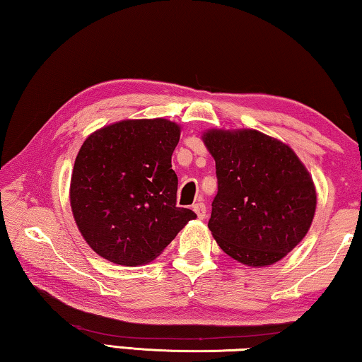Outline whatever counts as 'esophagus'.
<instances>
[{
  "label": "esophagus",
  "instance_id": "esophagus-1",
  "mask_svg": "<svg viewBox=\"0 0 362 362\" xmlns=\"http://www.w3.org/2000/svg\"><path fill=\"white\" fill-rule=\"evenodd\" d=\"M193 211L196 212L198 218L203 220L206 217V204L204 203H199V201H198V203L193 204Z\"/></svg>",
  "mask_w": 362,
  "mask_h": 362
}]
</instances>
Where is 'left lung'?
Masks as SVG:
<instances>
[{"instance_id":"left-lung-1","label":"left lung","mask_w":362,"mask_h":362,"mask_svg":"<svg viewBox=\"0 0 362 362\" xmlns=\"http://www.w3.org/2000/svg\"><path fill=\"white\" fill-rule=\"evenodd\" d=\"M218 192L209 230L243 265L279 262L303 240L316 211L313 179L289 145L255 129H209Z\"/></svg>"}]
</instances>
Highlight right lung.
<instances>
[{
	"label": "right lung",
	"instance_id": "obj_1",
	"mask_svg": "<svg viewBox=\"0 0 362 362\" xmlns=\"http://www.w3.org/2000/svg\"><path fill=\"white\" fill-rule=\"evenodd\" d=\"M180 126L124 119L97 129L78 151L70 182L73 217L94 252L116 265H145L196 214L177 207L170 158Z\"/></svg>",
	"mask_w": 362,
	"mask_h": 362
}]
</instances>
